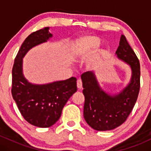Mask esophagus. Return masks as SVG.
<instances>
[{
  "label": "esophagus",
  "mask_w": 151,
  "mask_h": 151,
  "mask_svg": "<svg viewBox=\"0 0 151 151\" xmlns=\"http://www.w3.org/2000/svg\"><path fill=\"white\" fill-rule=\"evenodd\" d=\"M77 88L79 89H81V87H82V82H81V81L80 80V79H78L77 80Z\"/></svg>",
  "instance_id": "34e87169"
}]
</instances>
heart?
<instances>
[{"label":"heart","instance_id":"1","mask_svg":"<svg viewBox=\"0 0 151 151\" xmlns=\"http://www.w3.org/2000/svg\"><path fill=\"white\" fill-rule=\"evenodd\" d=\"M100 45V39L91 35L78 37L72 45L74 57L78 59L85 58L93 52Z\"/></svg>","mask_w":151,"mask_h":151}]
</instances>
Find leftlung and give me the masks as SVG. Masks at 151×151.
Segmentation results:
<instances>
[{"label": "left lung", "mask_w": 151, "mask_h": 151, "mask_svg": "<svg viewBox=\"0 0 151 151\" xmlns=\"http://www.w3.org/2000/svg\"><path fill=\"white\" fill-rule=\"evenodd\" d=\"M116 55L119 60L129 65L131 71L129 84L119 92L112 93L104 91L93 72L89 71L81 76L85 97L84 117L88 125L96 131H109L125 122L139 93V60L123 35Z\"/></svg>", "instance_id": "left-lung-1"}]
</instances>
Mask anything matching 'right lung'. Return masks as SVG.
I'll list each match as a JSON object with an SVG mask.
<instances>
[{"label":"right lung","instance_id":"right-lung-1","mask_svg":"<svg viewBox=\"0 0 151 151\" xmlns=\"http://www.w3.org/2000/svg\"><path fill=\"white\" fill-rule=\"evenodd\" d=\"M49 27L36 31L25 40L15 59L12 70V96L22 116L29 124L50 127L61 116L62 109L77 91V79L72 77L43 84H32L22 72L23 58L34 47L52 37Z\"/></svg>","mask_w":151,"mask_h":151}]
</instances>
